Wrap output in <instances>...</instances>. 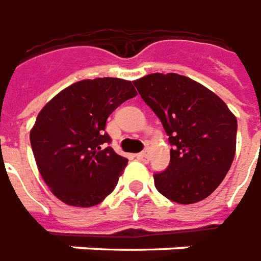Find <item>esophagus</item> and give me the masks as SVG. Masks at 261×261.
<instances>
[{
	"mask_svg": "<svg viewBox=\"0 0 261 261\" xmlns=\"http://www.w3.org/2000/svg\"><path fill=\"white\" fill-rule=\"evenodd\" d=\"M136 159L138 160H140V162H143V163H146L147 160H149V154H147V151H140V153H138L136 154Z\"/></svg>",
	"mask_w": 261,
	"mask_h": 261,
	"instance_id": "obj_1",
	"label": "esophagus"
}]
</instances>
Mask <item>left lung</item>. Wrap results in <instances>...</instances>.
I'll list each match as a JSON object with an SVG mask.
<instances>
[{
	"mask_svg": "<svg viewBox=\"0 0 261 261\" xmlns=\"http://www.w3.org/2000/svg\"><path fill=\"white\" fill-rule=\"evenodd\" d=\"M134 84L171 145L169 167L154 174L157 191L178 204L206 198L233 162L234 115L216 94L186 75L154 73Z\"/></svg>",
	"mask_w": 261,
	"mask_h": 261,
	"instance_id": "left-lung-1",
	"label": "left lung"
}]
</instances>
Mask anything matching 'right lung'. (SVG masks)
<instances>
[{
  "mask_svg": "<svg viewBox=\"0 0 261 261\" xmlns=\"http://www.w3.org/2000/svg\"><path fill=\"white\" fill-rule=\"evenodd\" d=\"M136 95L130 81L83 80L39 112L31 130L33 156L42 178L64 204L94 206L114 191L127 159L110 146L107 119Z\"/></svg>",
  "mask_w": 261,
  "mask_h": 261,
  "instance_id": "right-lung-1",
  "label": "right lung"
}]
</instances>
